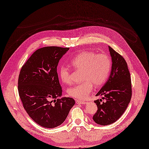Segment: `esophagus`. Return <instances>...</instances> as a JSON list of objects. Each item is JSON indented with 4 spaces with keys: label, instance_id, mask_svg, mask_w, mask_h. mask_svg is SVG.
I'll use <instances>...</instances> for the list:
<instances>
[{
    "label": "esophagus",
    "instance_id": "1",
    "mask_svg": "<svg viewBox=\"0 0 149 149\" xmlns=\"http://www.w3.org/2000/svg\"><path fill=\"white\" fill-rule=\"evenodd\" d=\"M76 102L79 104H86L87 102L84 101H80V100H76Z\"/></svg>",
    "mask_w": 149,
    "mask_h": 149
}]
</instances>
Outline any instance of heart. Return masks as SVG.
Masks as SVG:
<instances>
[{"instance_id":"b5f03b06","label":"heart","mask_w":149,"mask_h":149,"mask_svg":"<svg viewBox=\"0 0 149 149\" xmlns=\"http://www.w3.org/2000/svg\"><path fill=\"white\" fill-rule=\"evenodd\" d=\"M71 65L75 69L82 70V83L70 87L69 96L77 100H84L93 88V84L98 87L107 80L111 67L109 56L104 53L97 54L91 52H83L77 54L71 60ZM59 75L63 83L71 82L70 69L65 65L59 68Z\"/></svg>"}]
</instances>
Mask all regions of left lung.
I'll list each match as a JSON object with an SVG mask.
<instances>
[{"instance_id": "left-lung-1", "label": "left lung", "mask_w": 149, "mask_h": 149, "mask_svg": "<svg viewBox=\"0 0 149 149\" xmlns=\"http://www.w3.org/2000/svg\"><path fill=\"white\" fill-rule=\"evenodd\" d=\"M112 65L108 81L96 96H102L106 101L97 100V110L93 121L97 124L107 125L116 122L125 111L132 97V84L129 70L123 56L109 46Z\"/></svg>"}]
</instances>
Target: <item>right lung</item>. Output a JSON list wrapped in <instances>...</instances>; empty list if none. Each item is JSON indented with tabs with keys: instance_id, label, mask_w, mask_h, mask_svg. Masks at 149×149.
I'll return each instance as SVG.
<instances>
[{
	"instance_id": "1",
	"label": "right lung",
	"mask_w": 149,
	"mask_h": 149,
	"mask_svg": "<svg viewBox=\"0 0 149 149\" xmlns=\"http://www.w3.org/2000/svg\"><path fill=\"white\" fill-rule=\"evenodd\" d=\"M69 48L45 47L34 52L20 70L18 91L24 108L33 121L45 128L62 124L75 104L62 96L57 67Z\"/></svg>"
}]
</instances>
